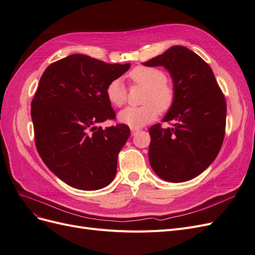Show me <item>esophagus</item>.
<instances>
[{
	"instance_id": "obj_1",
	"label": "esophagus",
	"mask_w": 255,
	"mask_h": 255,
	"mask_svg": "<svg viewBox=\"0 0 255 255\" xmlns=\"http://www.w3.org/2000/svg\"><path fill=\"white\" fill-rule=\"evenodd\" d=\"M138 130H139V128H130V132H132V135H135Z\"/></svg>"
}]
</instances>
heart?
Returning a JSON list of instances; mask_svg holds the SVG:
<instances>
[{"label": "heart", "instance_id": "heart-1", "mask_svg": "<svg viewBox=\"0 0 255 255\" xmlns=\"http://www.w3.org/2000/svg\"><path fill=\"white\" fill-rule=\"evenodd\" d=\"M128 79L146 89L141 106H128L118 115V120L130 128H141L157 117L158 110L167 112L174 102L175 92L166 80V74L154 67L138 66L130 70ZM106 98L114 106L120 107L127 102L128 90L122 80L116 79L109 83L105 90Z\"/></svg>", "mask_w": 255, "mask_h": 255}]
</instances>
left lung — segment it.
<instances>
[{"instance_id": "1", "label": "left lung", "mask_w": 255, "mask_h": 255, "mask_svg": "<svg viewBox=\"0 0 255 255\" xmlns=\"http://www.w3.org/2000/svg\"><path fill=\"white\" fill-rule=\"evenodd\" d=\"M164 67L175 98L163 122L149 128L150 165L161 180L181 183L201 174L217 157L225 138L227 104L211 67L191 50L174 45L142 63Z\"/></svg>"}]
</instances>
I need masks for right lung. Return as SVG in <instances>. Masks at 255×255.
<instances>
[{
  "label": "right lung",
  "mask_w": 255,
  "mask_h": 255,
  "mask_svg": "<svg viewBox=\"0 0 255 255\" xmlns=\"http://www.w3.org/2000/svg\"><path fill=\"white\" fill-rule=\"evenodd\" d=\"M129 67L72 54L51 64L40 78L30 110L36 148L69 186L98 190L114 180L129 128L98 125L116 118L105 90Z\"/></svg>",
  "instance_id": "add662e5"
}]
</instances>
